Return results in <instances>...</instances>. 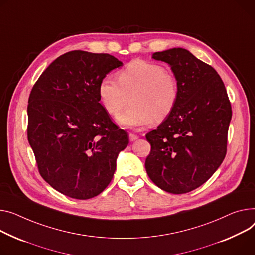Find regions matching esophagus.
<instances>
[{"label":"esophagus","mask_w":255,"mask_h":255,"mask_svg":"<svg viewBox=\"0 0 255 255\" xmlns=\"http://www.w3.org/2000/svg\"><path fill=\"white\" fill-rule=\"evenodd\" d=\"M136 139H138V135L134 134V133H130L129 134V140L130 141H135Z\"/></svg>","instance_id":"34e87169"}]
</instances>
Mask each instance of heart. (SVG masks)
<instances>
[{
    "label": "heart",
    "mask_w": 255,
    "mask_h": 255,
    "mask_svg": "<svg viewBox=\"0 0 255 255\" xmlns=\"http://www.w3.org/2000/svg\"><path fill=\"white\" fill-rule=\"evenodd\" d=\"M117 81L104 78L98 84L99 103L116 117L129 103L131 106L117 118L121 126L133 128L164 121L172 113L178 98L175 77L163 65L134 60L117 73Z\"/></svg>",
    "instance_id": "heart-1"
}]
</instances>
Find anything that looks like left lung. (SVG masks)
<instances>
[{
  "label": "left lung",
  "instance_id": "8db88e82",
  "mask_svg": "<svg viewBox=\"0 0 255 255\" xmlns=\"http://www.w3.org/2000/svg\"><path fill=\"white\" fill-rule=\"evenodd\" d=\"M152 58L171 66L178 98L172 113L145 135L150 143L145 170L163 191L185 194L206 182L226 157L231 103L217 72L186 49Z\"/></svg>",
  "mask_w": 255,
  "mask_h": 255
}]
</instances>
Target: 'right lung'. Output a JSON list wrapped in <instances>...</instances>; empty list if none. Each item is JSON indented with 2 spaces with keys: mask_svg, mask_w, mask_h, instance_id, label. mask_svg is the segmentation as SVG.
Here are the masks:
<instances>
[{
  "mask_svg": "<svg viewBox=\"0 0 255 255\" xmlns=\"http://www.w3.org/2000/svg\"><path fill=\"white\" fill-rule=\"evenodd\" d=\"M122 61L107 53L75 50L51 63L33 85L27 106V139L41 176L79 200L111 182L127 133L99 104L98 84Z\"/></svg>",
  "mask_w": 255,
  "mask_h": 255,
  "instance_id": "obj_1",
  "label": "right lung"
}]
</instances>
